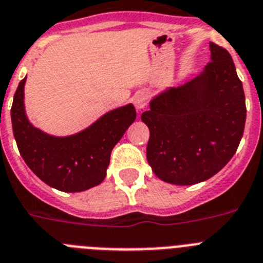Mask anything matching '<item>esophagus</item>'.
<instances>
[{
	"label": "esophagus",
	"instance_id": "obj_1",
	"mask_svg": "<svg viewBox=\"0 0 263 263\" xmlns=\"http://www.w3.org/2000/svg\"><path fill=\"white\" fill-rule=\"evenodd\" d=\"M147 101H148V95L145 90H139L138 93L134 96V104H135L138 111H142L147 107Z\"/></svg>",
	"mask_w": 263,
	"mask_h": 263
}]
</instances>
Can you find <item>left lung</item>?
<instances>
[{
	"mask_svg": "<svg viewBox=\"0 0 263 263\" xmlns=\"http://www.w3.org/2000/svg\"><path fill=\"white\" fill-rule=\"evenodd\" d=\"M211 61L199 76L167 88L149 101L147 160L163 182L190 186L230 162L246 121L243 87L230 53L210 43Z\"/></svg>",
	"mask_w": 263,
	"mask_h": 263,
	"instance_id": "left-lung-1",
	"label": "left lung"
}]
</instances>
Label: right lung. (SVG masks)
<instances>
[{
  "label": "right lung",
  "mask_w": 263,
  "mask_h": 263,
  "mask_svg": "<svg viewBox=\"0 0 263 263\" xmlns=\"http://www.w3.org/2000/svg\"><path fill=\"white\" fill-rule=\"evenodd\" d=\"M25 81L26 77L15 90L10 116L15 143L28 167L48 186L64 193H80L100 184L112 148L135 121V107L129 103L112 109L73 135L53 136L34 127L26 116Z\"/></svg>",
  "instance_id": "1"
}]
</instances>
